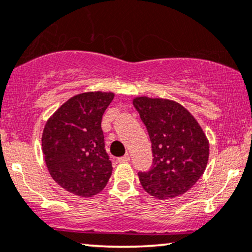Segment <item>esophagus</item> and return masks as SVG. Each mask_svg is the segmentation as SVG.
Returning <instances> with one entry per match:
<instances>
[{
    "label": "esophagus",
    "mask_w": 252,
    "mask_h": 252,
    "mask_svg": "<svg viewBox=\"0 0 252 252\" xmlns=\"http://www.w3.org/2000/svg\"><path fill=\"white\" fill-rule=\"evenodd\" d=\"M129 160H130V156H129V154H126V156L121 157V158H119V159H117V161H119V162H121V163L128 162Z\"/></svg>",
    "instance_id": "34e87169"
}]
</instances>
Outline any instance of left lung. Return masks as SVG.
Instances as JSON below:
<instances>
[{
	"instance_id": "obj_1",
	"label": "left lung",
	"mask_w": 252,
	"mask_h": 252,
	"mask_svg": "<svg viewBox=\"0 0 252 252\" xmlns=\"http://www.w3.org/2000/svg\"><path fill=\"white\" fill-rule=\"evenodd\" d=\"M132 102L152 143V168L138 173L142 187L158 199L181 196L205 172L210 154L206 135L179 102L149 96H137Z\"/></svg>"
}]
</instances>
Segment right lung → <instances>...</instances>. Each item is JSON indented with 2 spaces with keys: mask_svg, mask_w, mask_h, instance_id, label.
Here are the masks:
<instances>
[{
  "mask_svg": "<svg viewBox=\"0 0 252 252\" xmlns=\"http://www.w3.org/2000/svg\"><path fill=\"white\" fill-rule=\"evenodd\" d=\"M112 92H85L65 101L47 121L42 153L53 180L80 197H92L106 187L113 167L105 150L102 115Z\"/></svg>",
  "mask_w": 252,
  "mask_h": 252,
  "instance_id": "1",
  "label": "right lung"
}]
</instances>
